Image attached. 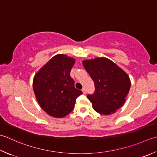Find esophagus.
<instances>
[{
  "label": "esophagus",
  "instance_id": "1",
  "mask_svg": "<svg viewBox=\"0 0 157 157\" xmlns=\"http://www.w3.org/2000/svg\"><path fill=\"white\" fill-rule=\"evenodd\" d=\"M82 92H83V93H84V94H86V90L85 88L82 89Z\"/></svg>",
  "mask_w": 157,
  "mask_h": 157
}]
</instances>
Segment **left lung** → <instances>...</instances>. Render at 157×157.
Segmentation results:
<instances>
[{
  "mask_svg": "<svg viewBox=\"0 0 157 157\" xmlns=\"http://www.w3.org/2000/svg\"><path fill=\"white\" fill-rule=\"evenodd\" d=\"M83 64L94 84V93L87 97L95 111L109 115L121 108L131 87L127 73L105 58L84 60Z\"/></svg>",
  "mask_w": 157,
  "mask_h": 157,
  "instance_id": "left-lung-1",
  "label": "left lung"
}]
</instances>
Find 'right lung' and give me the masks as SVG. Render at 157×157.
Masks as SVG:
<instances>
[{"label": "right lung", "instance_id": "add662e5", "mask_svg": "<svg viewBox=\"0 0 157 157\" xmlns=\"http://www.w3.org/2000/svg\"><path fill=\"white\" fill-rule=\"evenodd\" d=\"M75 60L58 54L39 71L33 80L36 99L44 111L55 118H63L73 111L76 99L82 94L75 88L70 72Z\"/></svg>", "mask_w": 157, "mask_h": 157}]
</instances>
